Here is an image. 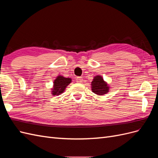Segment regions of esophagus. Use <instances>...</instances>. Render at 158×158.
<instances>
[{"label": "esophagus", "instance_id": "obj_1", "mask_svg": "<svg viewBox=\"0 0 158 158\" xmlns=\"http://www.w3.org/2000/svg\"><path fill=\"white\" fill-rule=\"evenodd\" d=\"M76 82L78 83H82L83 82L82 77H77L76 78Z\"/></svg>", "mask_w": 158, "mask_h": 158}]
</instances>
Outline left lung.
I'll list each match as a JSON object with an SVG mask.
<instances>
[{
    "label": "left lung",
    "instance_id": "8db88e82",
    "mask_svg": "<svg viewBox=\"0 0 158 158\" xmlns=\"http://www.w3.org/2000/svg\"><path fill=\"white\" fill-rule=\"evenodd\" d=\"M92 90L94 93L99 95L106 94L109 92V87L104 82L102 76H95L92 82Z\"/></svg>",
    "mask_w": 158,
    "mask_h": 158
}]
</instances>
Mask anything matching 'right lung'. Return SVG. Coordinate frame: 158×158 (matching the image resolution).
<instances>
[{
    "mask_svg": "<svg viewBox=\"0 0 158 158\" xmlns=\"http://www.w3.org/2000/svg\"><path fill=\"white\" fill-rule=\"evenodd\" d=\"M72 80L70 78L58 76L53 82V88L52 89V94L53 95H60L63 93L66 86L70 84Z\"/></svg>",
    "mask_w": 158,
    "mask_h": 158,
    "instance_id": "obj_1",
    "label": "right lung"
}]
</instances>
